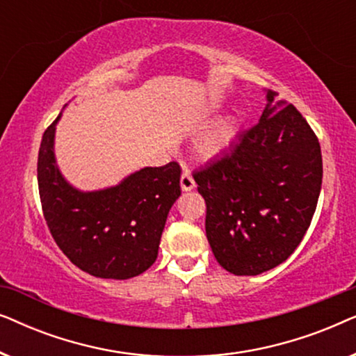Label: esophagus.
I'll list each match as a JSON object with an SVG mask.
<instances>
[{
  "label": "esophagus",
  "instance_id": "34e87169",
  "mask_svg": "<svg viewBox=\"0 0 356 356\" xmlns=\"http://www.w3.org/2000/svg\"><path fill=\"white\" fill-rule=\"evenodd\" d=\"M179 184H181L183 191H191V189L196 188V183H194L191 173H189L188 170H184L183 172L181 179H179Z\"/></svg>",
  "mask_w": 356,
  "mask_h": 356
}]
</instances>
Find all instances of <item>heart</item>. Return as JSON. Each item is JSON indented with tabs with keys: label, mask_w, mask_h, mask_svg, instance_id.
Returning a JSON list of instances; mask_svg holds the SVG:
<instances>
[{
	"label": "heart",
	"mask_w": 356,
	"mask_h": 356,
	"mask_svg": "<svg viewBox=\"0 0 356 356\" xmlns=\"http://www.w3.org/2000/svg\"><path fill=\"white\" fill-rule=\"evenodd\" d=\"M240 128V120L236 116H228L225 120H220L212 126L206 134L199 139L197 154L199 157L212 160L222 155L225 150L230 149V145L235 140Z\"/></svg>",
	"instance_id": "b5f03b06"
}]
</instances>
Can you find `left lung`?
<instances>
[{
	"instance_id": "8db88e82",
	"label": "left lung",
	"mask_w": 356,
	"mask_h": 356,
	"mask_svg": "<svg viewBox=\"0 0 356 356\" xmlns=\"http://www.w3.org/2000/svg\"><path fill=\"white\" fill-rule=\"evenodd\" d=\"M267 90L261 120L194 172L213 256L235 275L274 269L311 225L323 184L321 145L298 110Z\"/></svg>"
}]
</instances>
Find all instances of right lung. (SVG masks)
<instances>
[{"label": "right lung", "mask_w": 356, "mask_h": 356, "mask_svg": "<svg viewBox=\"0 0 356 356\" xmlns=\"http://www.w3.org/2000/svg\"><path fill=\"white\" fill-rule=\"evenodd\" d=\"M60 116L43 133L37 178L53 240L72 264L100 279L143 274L159 254L167 216L181 194L177 162L145 167L118 186L84 193L63 178L53 143Z\"/></svg>", "instance_id": "right-lung-1"}]
</instances>
